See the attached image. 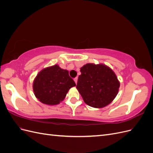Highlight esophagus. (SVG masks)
Masks as SVG:
<instances>
[{
  "label": "esophagus",
  "instance_id": "34e87169",
  "mask_svg": "<svg viewBox=\"0 0 153 153\" xmlns=\"http://www.w3.org/2000/svg\"><path fill=\"white\" fill-rule=\"evenodd\" d=\"M77 80H78V77H75V78H74V81H75L76 84V83H77Z\"/></svg>",
  "mask_w": 153,
  "mask_h": 153
}]
</instances>
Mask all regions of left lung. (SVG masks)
<instances>
[{"label":"left lung","instance_id":"8db88e82","mask_svg":"<svg viewBox=\"0 0 153 153\" xmlns=\"http://www.w3.org/2000/svg\"><path fill=\"white\" fill-rule=\"evenodd\" d=\"M76 89L84 102L94 108H103L117 96L120 84L114 72L104 64H87L80 68Z\"/></svg>","mask_w":153,"mask_h":153}]
</instances>
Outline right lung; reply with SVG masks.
I'll use <instances>...</instances> for the list:
<instances>
[{
	"label": "right lung",
	"mask_w": 153,
	"mask_h": 153,
	"mask_svg": "<svg viewBox=\"0 0 153 153\" xmlns=\"http://www.w3.org/2000/svg\"><path fill=\"white\" fill-rule=\"evenodd\" d=\"M75 85L68 71L54 65L38 73L34 81L33 90L41 103L55 105L65 98L69 89Z\"/></svg>",
	"instance_id": "add662e5"
}]
</instances>
